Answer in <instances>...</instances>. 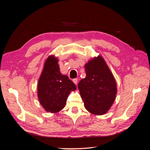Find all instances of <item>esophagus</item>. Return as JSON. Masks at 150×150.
Listing matches in <instances>:
<instances>
[{
  "mask_svg": "<svg viewBox=\"0 0 150 150\" xmlns=\"http://www.w3.org/2000/svg\"><path fill=\"white\" fill-rule=\"evenodd\" d=\"M72 81H73V83H74L75 84H77V83H78V79H77V78H75V79H72Z\"/></svg>",
  "mask_w": 150,
  "mask_h": 150,
  "instance_id": "esophagus-1",
  "label": "esophagus"
}]
</instances>
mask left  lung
I'll list each match as a JSON object with an SVG mask.
<instances>
[{"label": "left lung", "instance_id": "1", "mask_svg": "<svg viewBox=\"0 0 150 150\" xmlns=\"http://www.w3.org/2000/svg\"><path fill=\"white\" fill-rule=\"evenodd\" d=\"M84 67L86 76L80 81L78 89L85 108L93 115H104L116 99L115 77L101 56L92 58Z\"/></svg>", "mask_w": 150, "mask_h": 150}]
</instances>
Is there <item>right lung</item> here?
Here are the masks:
<instances>
[{"mask_svg": "<svg viewBox=\"0 0 150 150\" xmlns=\"http://www.w3.org/2000/svg\"><path fill=\"white\" fill-rule=\"evenodd\" d=\"M58 59L50 55L44 62L38 83V97L47 112L56 113L64 108L67 98L76 85L66 75L61 73Z\"/></svg>", "mask_w": 150, "mask_h": 150, "instance_id": "1", "label": "right lung"}]
</instances>
